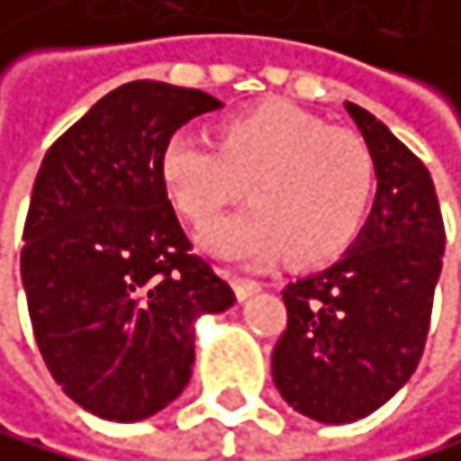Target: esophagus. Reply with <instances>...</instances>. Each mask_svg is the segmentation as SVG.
<instances>
[{
	"mask_svg": "<svg viewBox=\"0 0 461 461\" xmlns=\"http://www.w3.org/2000/svg\"><path fill=\"white\" fill-rule=\"evenodd\" d=\"M232 286H235V295L240 301H247L249 295L261 293V281H252V278H240V276H232Z\"/></svg>",
	"mask_w": 461,
	"mask_h": 461,
	"instance_id": "obj_1",
	"label": "esophagus"
}]
</instances>
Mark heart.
<instances>
[{
    "label": "heart",
    "mask_w": 461,
    "mask_h": 461,
    "mask_svg": "<svg viewBox=\"0 0 461 461\" xmlns=\"http://www.w3.org/2000/svg\"><path fill=\"white\" fill-rule=\"evenodd\" d=\"M160 177L177 212L212 223L243 197L255 203L203 232V249L226 261L269 264L289 252L318 264L356 238L375 189L367 143L289 103H267L229 117L218 140L172 134Z\"/></svg>",
    "instance_id": "obj_1"
}]
</instances>
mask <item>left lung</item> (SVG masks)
I'll list each match as a JSON object with an SVG mask.
<instances>
[{
	"instance_id": "obj_1",
	"label": "left lung",
	"mask_w": 461,
	"mask_h": 461,
	"mask_svg": "<svg viewBox=\"0 0 461 461\" xmlns=\"http://www.w3.org/2000/svg\"><path fill=\"white\" fill-rule=\"evenodd\" d=\"M347 114L373 154V212L341 261L284 286L286 330L272 378L289 407L327 425L378 411L425 353L445 223L430 172L382 120Z\"/></svg>"
}]
</instances>
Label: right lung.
I'll return each mask as SVG.
<instances>
[{
  "mask_svg": "<svg viewBox=\"0 0 461 461\" xmlns=\"http://www.w3.org/2000/svg\"><path fill=\"white\" fill-rule=\"evenodd\" d=\"M223 103L134 79L48 149L22 232V286L50 375L88 413L140 421L192 378L194 321L235 293L200 255L160 177L166 140Z\"/></svg>",
  "mask_w": 461,
  "mask_h": 461,
  "instance_id": "add662e5",
  "label": "right lung"
}]
</instances>
